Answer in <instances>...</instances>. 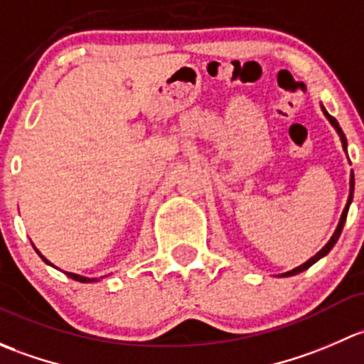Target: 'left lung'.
<instances>
[{
  "mask_svg": "<svg viewBox=\"0 0 364 364\" xmlns=\"http://www.w3.org/2000/svg\"><path fill=\"white\" fill-rule=\"evenodd\" d=\"M322 112H324V115H326V117H328V121L331 122L333 127H335V129H336V133L340 134V140H342L343 151L347 152V138H346V134H343L342 127L338 126V122H336V119L333 117V115H329L328 112H326V108H324V107H322ZM352 194H354V175H350V194H349V200H347V205H346V208H343V212H342V217H340L338 228H336V231H335V233H333L331 240H329V242L326 243L324 247H322V249L319 250V252L316 254V256H314V257H310V259L306 261V263H303L301 266H298V268L291 269V272H287V273H282V275H280V277H291V275H296V273L303 272V269L310 268V266H312L314 263H316V261H319L322 256H326V254H328L329 250L333 249V245H335V243H336V240L340 238V233H342V230H343V224H346V219H347V212H349V205H350V201H352Z\"/></svg>",
  "mask_w": 364,
  "mask_h": 364,
  "instance_id": "left-lung-1",
  "label": "left lung"
}]
</instances>
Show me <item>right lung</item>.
<instances>
[{"mask_svg": "<svg viewBox=\"0 0 364 364\" xmlns=\"http://www.w3.org/2000/svg\"><path fill=\"white\" fill-rule=\"evenodd\" d=\"M36 252H38V250H36ZM40 254V252H38ZM40 257H42V259L45 261V263H47V264H50V263H48V261L47 259H45V257L42 256V254H40ZM66 273V275H68L70 277V279H73V280H77V282H96V280H98V279H87V277H82V275H77V273H70V272H65Z\"/></svg>", "mask_w": 364, "mask_h": 364, "instance_id": "1", "label": "right lung"}]
</instances>
